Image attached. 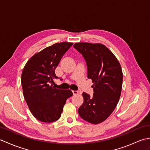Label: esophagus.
I'll return each mask as SVG.
<instances>
[{
	"instance_id": "1",
	"label": "esophagus",
	"mask_w": 150,
	"mask_h": 150,
	"mask_svg": "<svg viewBox=\"0 0 150 150\" xmlns=\"http://www.w3.org/2000/svg\"><path fill=\"white\" fill-rule=\"evenodd\" d=\"M72 92H73V95H77L78 93H79V91H75V90H73L72 91Z\"/></svg>"
}]
</instances>
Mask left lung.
<instances>
[{"instance_id": "8db88e82", "label": "left lung", "mask_w": 150, "mask_h": 150, "mask_svg": "<svg viewBox=\"0 0 150 150\" xmlns=\"http://www.w3.org/2000/svg\"><path fill=\"white\" fill-rule=\"evenodd\" d=\"M73 47L82 54L88 68V78L93 85V97L84 92V103L78 113L91 124L103 122L117 106L122 90L123 75L120 63L102 44L78 42Z\"/></svg>"}]
</instances>
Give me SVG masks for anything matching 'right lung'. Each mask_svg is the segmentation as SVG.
<instances>
[{
	"instance_id": "obj_1",
	"label": "right lung",
	"mask_w": 150,
	"mask_h": 150,
	"mask_svg": "<svg viewBox=\"0 0 150 150\" xmlns=\"http://www.w3.org/2000/svg\"><path fill=\"white\" fill-rule=\"evenodd\" d=\"M71 42L56 43L47 47L30 58L21 75L25 100L31 113L43 122H52L61 116L67 98L73 95L70 90H59L53 86L59 77L55 70Z\"/></svg>"
}]
</instances>
